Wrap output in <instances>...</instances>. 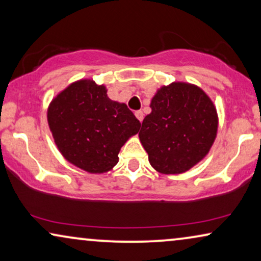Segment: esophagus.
<instances>
[{"instance_id": "1", "label": "esophagus", "mask_w": 261, "mask_h": 261, "mask_svg": "<svg viewBox=\"0 0 261 261\" xmlns=\"http://www.w3.org/2000/svg\"><path fill=\"white\" fill-rule=\"evenodd\" d=\"M135 116H137V119L140 121V122L144 120V113H142L141 110H137V112H135Z\"/></svg>"}]
</instances>
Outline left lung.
I'll return each mask as SVG.
<instances>
[{
    "instance_id": "obj_1",
    "label": "left lung",
    "mask_w": 261,
    "mask_h": 261,
    "mask_svg": "<svg viewBox=\"0 0 261 261\" xmlns=\"http://www.w3.org/2000/svg\"><path fill=\"white\" fill-rule=\"evenodd\" d=\"M151 108L139 138L156 171L181 173L204 158L215 140L217 114L201 89L185 83L163 87Z\"/></svg>"
}]
</instances>
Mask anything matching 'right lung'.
<instances>
[{
  "instance_id": "right-lung-1",
  "label": "right lung",
  "mask_w": 261,
  "mask_h": 261,
  "mask_svg": "<svg viewBox=\"0 0 261 261\" xmlns=\"http://www.w3.org/2000/svg\"><path fill=\"white\" fill-rule=\"evenodd\" d=\"M47 120L64 158L91 173L112 170L124 142L140 129L128 107L109 99L106 88L90 80L60 92L49 105Z\"/></svg>"
}]
</instances>
